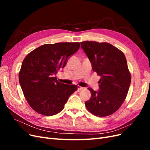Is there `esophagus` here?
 Here are the masks:
<instances>
[{
	"instance_id": "obj_1",
	"label": "esophagus",
	"mask_w": 150,
	"mask_h": 150,
	"mask_svg": "<svg viewBox=\"0 0 150 150\" xmlns=\"http://www.w3.org/2000/svg\"><path fill=\"white\" fill-rule=\"evenodd\" d=\"M85 89L84 88L81 87V86H78V91H81V90H83V89Z\"/></svg>"
}]
</instances>
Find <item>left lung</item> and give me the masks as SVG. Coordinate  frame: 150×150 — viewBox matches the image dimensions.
I'll return each mask as SVG.
<instances>
[{
    "mask_svg": "<svg viewBox=\"0 0 150 150\" xmlns=\"http://www.w3.org/2000/svg\"><path fill=\"white\" fill-rule=\"evenodd\" d=\"M81 47L92 64V69L101 76L99 90L88 89L91 93L85 102L93 115L104 117L113 114L125 101L131 83V74L122 51L107 42L84 41Z\"/></svg>",
    "mask_w": 150,
    "mask_h": 150,
    "instance_id": "obj_1",
    "label": "left lung"
}]
</instances>
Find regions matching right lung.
Here are the masks:
<instances>
[{"label": "right lung", "instance_id": "1", "mask_svg": "<svg viewBox=\"0 0 150 150\" xmlns=\"http://www.w3.org/2000/svg\"><path fill=\"white\" fill-rule=\"evenodd\" d=\"M79 47L78 42L47 44L24 58L19 74V83L27 101L35 111L53 116L64 109L78 87L59 82L55 76Z\"/></svg>", "mask_w": 150, "mask_h": 150}]
</instances>
